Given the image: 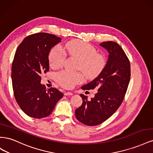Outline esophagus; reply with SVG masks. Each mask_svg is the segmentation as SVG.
Returning <instances> with one entry per match:
<instances>
[{
  "instance_id": "34e87169",
  "label": "esophagus",
  "mask_w": 153,
  "mask_h": 153,
  "mask_svg": "<svg viewBox=\"0 0 153 153\" xmlns=\"http://www.w3.org/2000/svg\"><path fill=\"white\" fill-rule=\"evenodd\" d=\"M73 94V93L71 92H66L65 93H64V95L65 96H72Z\"/></svg>"
}]
</instances>
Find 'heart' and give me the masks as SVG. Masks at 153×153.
I'll return each instance as SVG.
<instances>
[{"label": "heart", "instance_id": "obj_1", "mask_svg": "<svg viewBox=\"0 0 153 153\" xmlns=\"http://www.w3.org/2000/svg\"><path fill=\"white\" fill-rule=\"evenodd\" d=\"M66 55L76 59L79 61L78 68L85 75L90 78L99 75L106 65V59L103 55L96 53V48L91 45L82 41H71L66 43L63 48L55 46L50 50L48 55L51 67H61ZM57 82L64 87L71 89L84 80L80 73H73L68 71H62L57 75Z\"/></svg>", "mask_w": 153, "mask_h": 153}]
</instances>
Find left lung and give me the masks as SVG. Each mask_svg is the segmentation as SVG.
<instances>
[{
	"mask_svg": "<svg viewBox=\"0 0 153 153\" xmlns=\"http://www.w3.org/2000/svg\"><path fill=\"white\" fill-rule=\"evenodd\" d=\"M108 53L105 67L96 78L83 85V90L98 89L90 100L80 94L83 103L75 110L78 121L87 126L100 124L115 113L121 105L130 79V63L123 48L114 41L100 44Z\"/></svg>",
	"mask_w": 153,
	"mask_h": 153,
	"instance_id": "left-lung-1",
	"label": "left lung"
}]
</instances>
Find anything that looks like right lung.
I'll return each instance as SVG.
<instances>
[{"label":"right lung","mask_w":153,"mask_h":153,"mask_svg":"<svg viewBox=\"0 0 153 153\" xmlns=\"http://www.w3.org/2000/svg\"><path fill=\"white\" fill-rule=\"evenodd\" d=\"M61 38L45 32L30 35L18 46L14 57L11 78L14 95L21 109L36 119L52 113L63 94L41 84L42 73L49 71L48 55Z\"/></svg>","instance_id":"1"}]
</instances>
